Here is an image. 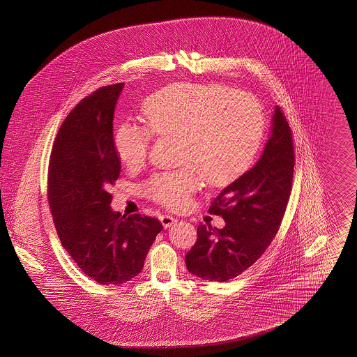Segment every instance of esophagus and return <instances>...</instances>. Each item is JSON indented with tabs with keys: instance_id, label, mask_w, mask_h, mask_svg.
<instances>
[{
	"instance_id": "1",
	"label": "esophagus",
	"mask_w": 357,
	"mask_h": 357,
	"mask_svg": "<svg viewBox=\"0 0 357 357\" xmlns=\"http://www.w3.org/2000/svg\"><path fill=\"white\" fill-rule=\"evenodd\" d=\"M159 220H160V222H162V225H163V227L165 229H169V227H171L175 222H176V220L174 218V217H171V215H167V214H165V215H160L159 217Z\"/></svg>"
}]
</instances>
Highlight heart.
<instances>
[{
    "label": "heart",
    "mask_w": 357,
    "mask_h": 357,
    "mask_svg": "<svg viewBox=\"0 0 357 357\" xmlns=\"http://www.w3.org/2000/svg\"><path fill=\"white\" fill-rule=\"evenodd\" d=\"M149 127L121 123L114 146L121 163L136 170L149 156L155 135L179 136V170L153 174L144 192L155 202L182 210L202 185L223 186L248 170L264 135L261 105L249 93L217 84L175 83L142 107Z\"/></svg>",
    "instance_id": "heart-1"
}]
</instances>
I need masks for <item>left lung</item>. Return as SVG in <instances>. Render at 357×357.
<instances>
[{"instance_id":"8db88e82","label":"left lung","mask_w":357,"mask_h":357,"mask_svg":"<svg viewBox=\"0 0 357 357\" xmlns=\"http://www.w3.org/2000/svg\"><path fill=\"white\" fill-rule=\"evenodd\" d=\"M294 147L288 121L278 107L271 135L250 170L225 187L210 213L222 215L223 229L199 225L197 242L187 253V271L223 282L250 268L277 234L293 182Z\"/></svg>"}]
</instances>
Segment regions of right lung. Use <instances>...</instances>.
<instances>
[{
  "label": "right lung",
  "instance_id": "right-lung-1",
  "mask_svg": "<svg viewBox=\"0 0 357 357\" xmlns=\"http://www.w3.org/2000/svg\"><path fill=\"white\" fill-rule=\"evenodd\" d=\"M123 83L107 85L79 102L61 124L50 159L48 201L63 248L85 275L119 285L142 272L162 223L121 215L108 188L119 178L114 114Z\"/></svg>",
  "mask_w": 357,
  "mask_h": 357
}]
</instances>
